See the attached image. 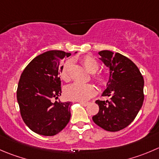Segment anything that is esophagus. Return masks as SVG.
<instances>
[{"instance_id":"34e87169","label":"esophagus","mask_w":159,"mask_h":159,"mask_svg":"<svg viewBox=\"0 0 159 159\" xmlns=\"http://www.w3.org/2000/svg\"><path fill=\"white\" fill-rule=\"evenodd\" d=\"M80 104L84 106H87L89 105V102H80Z\"/></svg>"}]
</instances>
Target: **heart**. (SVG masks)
<instances>
[{"instance_id": "heart-1", "label": "heart", "mask_w": 159, "mask_h": 159, "mask_svg": "<svg viewBox=\"0 0 159 159\" xmlns=\"http://www.w3.org/2000/svg\"><path fill=\"white\" fill-rule=\"evenodd\" d=\"M81 64L84 65L86 70L90 73H95L98 69V63L92 56H85L81 59ZM72 66V61L67 60L64 63L61 68L60 75L61 79L65 81H70V70ZM95 78L101 84L106 83V78L102 75H95ZM96 93V89L92 84H81V83H74L67 86L64 91L65 96L68 99L75 101L84 102L87 101Z\"/></svg>"}]
</instances>
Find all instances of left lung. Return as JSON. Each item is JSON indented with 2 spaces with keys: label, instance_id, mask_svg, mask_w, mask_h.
I'll use <instances>...</instances> for the list:
<instances>
[{
  "label": "left lung",
  "instance_id": "obj_1",
  "mask_svg": "<svg viewBox=\"0 0 159 159\" xmlns=\"http://www.w3.org/2000/svg\"><path fill=\"white\" fill-rule=\"evenodd\" d=\"M98 54L109 70L102 96L110 99L95 101L99 111L92 120L107 131H119L133 122L142 106L144 78L134 63L124 55L109 50H102Z\"/></svg>",
  "mask_w": 159,
  "mask_h": 159
}]
</instances>
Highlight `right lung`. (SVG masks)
<instances>
[{
	"label": "right lung",
	"mask_w": 159,
	"mask_h": 159,
	"mask_svg": "<svg viewBox=\"0 0 159 159\" xmlns=\"http://www.w3.org/2000/svg\"><path fill=\"white\" fill-rule=\"evenodd\" d=\"M70 55L61 50L45 52L34 58L20 77L17 89L20 112L35 133L53 136L70 121L71 102H53V99L61 95V62Z\"/></svg>",
	"instance_id": "right-lung-1"
}]
</instances>
